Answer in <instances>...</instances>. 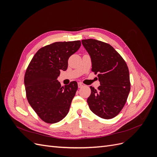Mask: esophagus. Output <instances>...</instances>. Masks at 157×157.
Segmentation results:
<instances>
[{"label": "esophagus", "mask_w": 157, "mask_h": 157, "mask_svg": "<svg viewBox=\"0 0 157 157\" xmlns=\"http://www.w3.org/2000/svg\"><path fill=\"white\" fill-rule=\"evenodd\" d=\"M83 86V84H82V83H80V82H78V87L80 88H82Z\"/></svg>", "instance_id": "obj_1"}]
</instances>
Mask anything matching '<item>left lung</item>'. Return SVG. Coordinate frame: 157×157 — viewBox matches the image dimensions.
<instances>
[{
    "label": "left lung",
    "instance_id": "obj_1",
    "mask_svg": "<svg viewBox=\"0 0 157 157\" xmlns=\"http://www.w3.org/2000/svg\"><path fill=\"white\" fill-rule=\"evenodd\" d=\"M92 60V71L98 74L100 86H90L87 99L95 115L111 119L118 115L130 90L129 70L122 56L110 44L95 39L82 40Z\"/></svg>",
    "mask_w": 157,
    "mask_h": 157
}]
</instances>
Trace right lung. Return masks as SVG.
Returning <instances> with one entry per match:
<instances>
[{
  "mask_svg": "<svg viewBox=\"0 0 157 157\" xmlns=\"http://www.w3.org/2000/svg\"><path fill=\"white\" fill-rule=\"evenodd\" d=\"M80 40L56 42L40 48L33 56L24 77L28 102L41 120L58 122L69 113L78 88L76 81L61 86L57 80L67 69L69 58L77 52Z\"/></svg>",
  "mask_w": 157,
  "mask_h": 157,
  "instance_id": "right-lung-1",
  "label": "right lung"
}]
</instances>
